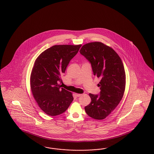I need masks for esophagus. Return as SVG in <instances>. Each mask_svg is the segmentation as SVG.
<instances>
[{
    "label": "esophagus",
    "mask_w": 154,
    "mask_h": 154,
    "mask_svg": "<svg viewBox=\"0 0 154 154\" xmlns=\"http://www.w3.org/2000/svg\"><path fill=\"white\" fill-rule=\"evenodd\" d=\"M75 95L77 97H79L81 96L82 95V94H75Z\"/></svg>",
    "instance_id": "obj_1"
}]
</instances>
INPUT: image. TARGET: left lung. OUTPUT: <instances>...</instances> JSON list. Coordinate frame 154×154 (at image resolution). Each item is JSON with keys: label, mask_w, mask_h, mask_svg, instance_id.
<instances>
[{"label": "left lung", "mask_w": 154, "mask_h": 154, "mask_svg": "<svg viewBox=\"0 0 154 154\" xmlns=\"http://www.w3.org/2000/svg\"><path fill=\"white\" fill-rule=\"evenodd\" d=\"M91 63L94 75L101 79L100 95L90 94L91 103L85 106L88 116L104 119L120 103L125 92V73L121 58L112 48L100 42L82 46L79 51Z\"/></svg>", "instance_id": "obj_1"}]
</instances>
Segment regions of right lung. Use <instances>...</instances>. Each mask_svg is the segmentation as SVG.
<instances>
[{
    "mask_svg": "<svg viewBox=\"0 0 154 154\" xmlns=\"http://www.w3.org/2000/svg\"><path fill=\"white\" fill-rule=\"evenodd\" d=\"M81 45L53 46L36 59L30 77L33 97L44 112L56 116L64 112L73 100L72 94L61 86L62 75Z\"/></svg>",
    "mask_w": 154,
    "mask_h": 154,
    "instance_id": "1",
    "label": "right lung"
}]
</instances>
